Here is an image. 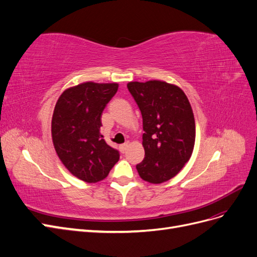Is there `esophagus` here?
<instances>
[{
	"instance_id": "obj_1",
	"label": "esophagus",
	"mask_w": 257,
	"mask_h": 257,
	"mask_svg": "<svg viewBox=\"0 0 257 257\" xmlns=\"http://www.w3.org/2000/svg\"><path fill=\"white\" fill-rule=\"evenodd\" d=\"M127 147H128V144L127 143H125V144H123V145H121L120 146V151L122 152V153H124L126 151V149H127Z\"/></svg>"
}]
</instances>
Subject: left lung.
Returning a JSON list of instances; mask_svg holds the SVG:
<instances>
[{
  "label": "left lung",
  "mask_w": 257,
  "mask_h": 257,
  "mask_svg": "<svg viewBox=\"0 0 257 257\" xmlns=\"http://www.w3.org/2000/svg\"><path fill=\"white\" fill-rule=\"evenodd\" d=\"M127 89L143 115L145 159L136 165L145 181L174 178L189 162L195 144V119L184 92L161 80L132 81Z\"/></svg>",
  "instance_id": "8db88e82"
}]
</instances>
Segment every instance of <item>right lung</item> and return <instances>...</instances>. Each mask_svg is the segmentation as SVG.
I'll use <instances>...</instances> for the list:
<instances>
[{
    "label": "right lung",
    "mask_w": 257,
    "mask_h": 257,
    "mask_svg": "<svg viewBox=\"0 0 257 257\" xmlns=\"http://www.w3.org/2000/svg\"><path fill=\"white\" fill-rule=\"evenodd\" d=\"M118 87V83L83 82L66 89L54 107V149L69 173L84 182L103 180L119 161V151L100 134L103 110Z\"/></svg>",
    "instance_id": "1"
}]
</instances>
